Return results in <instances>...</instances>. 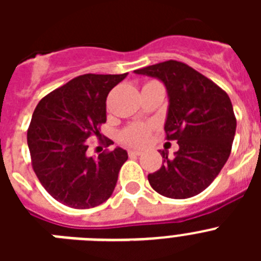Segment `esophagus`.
<instances>
[{
    "label": "esophagus",
    "instance_id": "esophagus-1",
    "mask_svg": "<svg viewBox=\"0 0 261 261\" xmlns=\"http://www.w3.org/2000/svg\"><path fill=\"white\" fill-rule=\"evenodd\" d=\"M141 153L142 151L141 150H129L128 151V154H129V156H136V155H141Z\"/></svg>",
    "mask_w": 261,
    "mask_h": 261
}]
</instances>
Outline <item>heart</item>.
<instances>
[{"label": "heart", "instance_id": "b5f03b06", "mask_svg": "<svg viewBox=\"0 0 261 261\" xmlns=\"http://www.w3.org/2000/svg\"><path fill=\"white\" fill-rule=\"evenodd\" d=\"M150 136V126L146 124H133L124 129L121 138L132 146H142L147 142Z\"/></svg>", "mask_w": 261, "mask_h": 261}]
</instances>
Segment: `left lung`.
<instances>
[{"instance_id": "8db88e82", "label": "left lung", "mask_w": 261, "mask_h": 261, "mask_svg": "<svg viewBox=\"0 0 261 261\" xmlns=\"http://www.w3.org/2000/svg\"><path fill=\"white\" fill-rule=\"evenodd\" d=\"M159 80L168 96L165 130L176 140L172 158L161 151L163 163L147 175L159 195L188 199L208 188L229 159L237 119L229 95L183 62L170 60L135 70Z\"/></svg>"}]
</instances>
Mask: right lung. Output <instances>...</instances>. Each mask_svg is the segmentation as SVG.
<instances>
[{
    "instance_id": "obj_1",
    "label": "right lung",
    "mask_w": 261,
    "mask_h": 261,
    "mask_svg": "<svg viewBox=\"0 0 261 261\" xmlns=\"http://www.w3.org/2000/svg\"><path fill=\"white\" fill-rule=\"evenodd\" d=\"M124 74H84L45 95L32 114L27 144L45 191L61 204L89 209L111 197L128 153L121 147L87 155V140L100 136L106 100ZM108 142L111 140H107Z\"/></svg>"
}]
</instances>
